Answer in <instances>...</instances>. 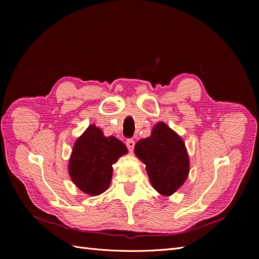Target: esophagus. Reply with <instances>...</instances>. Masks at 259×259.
I'll list each match as a JSON object with an SVG mask.
<instances>
[{"mask_svg": "<svg viewBox=\"0 0 259 259\" xmlns=\"http://www.w3.org/2000/svg\"><path fill=\"white\" fill-rule=\"evenodd\" d=\"M126 146H127L130 151H133V149H134V147H135V140L132 139V138H128L126 140Z\"/></svg>", "mask_w": 259, "mask_h": 259, "instance_id": "34e87169", "label": "esophagus"}]
</instances>
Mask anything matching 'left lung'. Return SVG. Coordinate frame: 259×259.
<instances>
[{"instance_id": "obj_1", "label": "left lung", "mask_w": 259, "mask_h": 259, "mask_svg": "<svg viewBox=\"0 0 259 259\" xmlns=\"http://www.w3.org/2000/svg\"><path fill=\"white\" fill-rule=\"evenodd\" d=\"M135 154L146 164L154 189L163 195L173 194L189 173L183 139L163 122L155 125L150 137L137 142Z\"/></svg>"}]
</instances>
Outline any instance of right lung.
Listing matches in <instances>:
<instances>
[{"label":"right lung","instance_id":"add662e5","mask_svg":"<svg viewBox=\"0 0 259 259\" xmlns=\"http://www.w3.org/2000/svg\"><path fill=\"white\" fill-rule=\"evenodd\" d=\"M126 152L127 148L121 140L106 137L95 125H91L73 146L69 174L83 192L98 195L110 185L112 164Z\"/></svg>","mask_w":259,"mask_h":259}]
</instances>
